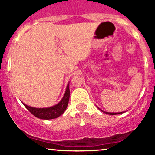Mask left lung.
<instances>
[{
  "label": "left lung",
  "mask_w": 155,
  "mask_h": 155,
  "mask_svg": "<svg viewBox=\"0 0 155 155\" xmlns=\"http://www.w3.org/2000/svg\"><path fill=\"white\" fill-rule=\"evenodd\" d=\"M105 113L109 114V115H117V114H121V113H122V112H118V113H115V112H105Z\"/></svg>",
  "instance_id": "left-lung-1"
}]
</instances>
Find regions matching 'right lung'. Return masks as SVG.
<instances>
[{
	"label": "right lung",
	"instance_id": "add662e5",
	"mask_svg": "<svg viewBox=\"0 0 155 155\" xmlns=\"http://www.w3.org/2000/svg\"><path fill=\"white\" fill-rule=\"evenodd\" d=\"M69 98H70V88H69L68 84L66 92L62 100L54 107L45 108V109H37V108L30 107L25 104H24V106L32 115H34L37 118H41V119H53V118L59 117L64 112L68 105Z\"/></svg>",
	"mask_w": 155,
	"mask_h": 155
}]
</instances>
